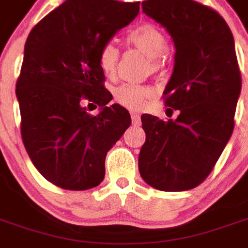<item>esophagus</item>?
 Returning <instances> with one entry per match:
<instances>
[{
	"label": "esophagus",
	"instance_id": "esophagus-1",
	"mask_svg": "<svg viewBox=\"0 0 248 248\" xmlns=\"http://www.w3.org/2000/svg\"><path fill=\"white\" fill-rule=\"evenodd\" d=\"M131 121H133V124H137L140 126V115L138 113H131Z\"/></svg>",
	"mask_w": 248,
	"mask_h": 248
}]
</instances>
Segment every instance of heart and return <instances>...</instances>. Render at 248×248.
I'll return each instance as SVG.
<instances>
[{"mask_svg":"<svg viewBox=\"0 0 248 248\" xmlns=\"http://www.w3.org/2000/svg\"><path fill=\"white\" fill-rule=\"evenodd\" d=\"M126 41L150 58L153 70L158 69L159 58L167 50L166 38L161 30L153 25H140L129 31ZM118 61L119 51L111 44L103 46L98 53V66L106 77H113L115 74ZM154 97H155L154 89L143 85L124 83L114 90L115 101L124 108H133V110H142Z\"/></svg>","mask_w":248,"mask_h":248,"instance_id":"1","label":"heart"}]
</instances>
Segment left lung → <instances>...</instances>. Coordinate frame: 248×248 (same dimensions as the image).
I'll return each instance as SVG.
<instances>
[{"instance_id": "8db88e82", "label": "left lung", "mask_w": 248, "mask_h": 248, "mask_svg": "<svg viewBox=\"0 0 248 248\" xmlns=\"http://www.w3.org/2000/svg\"><path fill=\"white\" fill-rule=\"evenodd\" d=\"M142 9L174 42V70L163 95L179 115L140 117L146 140L138 167L156 190L186 191L208 177L234 130L242 89L234 37L217 12L197 1L147 0Z\"/></svg>"}]
</instances>
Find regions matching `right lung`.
<instances>
[{"mask_svg":"<svg viewBox=\"0 0 248 248\" xmlns=\"http://www.w3.org/2000/svg\"><path fill=\"white\" fill-rule=\"evenodd\" d=\"M138 13L140 2L66 0L30 31L16 86L21 135L35 169L56 186H98L108 151L131 124L126 108L108 105L113 95L98 53ZM85 102L100 113L90 116Z\"/></svg>","mask_w":248,"mask_h":248,"instance_id":"right-lung-1","label":"right lung"}]
</instances>
